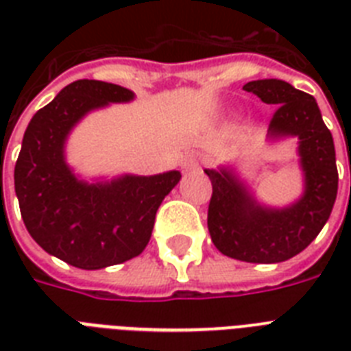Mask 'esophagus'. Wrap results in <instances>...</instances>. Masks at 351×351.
Here are the masks:
<instances>
[{"label":"esophagus","instance_id":"1","mask_svg":"<svg viewBox=\"0 0 351 351\" xmlns=\"http://www.w3.org/2000/svg\"><path fill=\"white\" fill-rule=\"evenodd\" d=\"M182 164H184V167H186V169H197V167H198V158H197V156H193V154H191V156H186Z\"/></svg>","mask_w":351,"mask_h":351}]
</instances>
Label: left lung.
<instances>
[{
	"label": "left lung",
	"mask_w": 351,
	"mask_h": 351,
	"mask_svg": "<svg viewBox=\"0 0 351 351\" xmlns=\"http://www.w3.org/2000/svg\"><path fill=\"white\" fill-rule=\"evenodd\" d=\"M242 89L277 107L267 129L269 140H299L304 191L286 208H271L258 202L230 167L204 169L213 186L208 230L222 255L275 264L306 250L330 219L339 187L335 145L311 95L275 78L247 82Z\"/></svg>",
	"instance_id": "1"
}]
</instances>
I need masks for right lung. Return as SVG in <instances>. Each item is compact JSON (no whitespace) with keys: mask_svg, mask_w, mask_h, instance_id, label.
Listing matches in <instances>:
<instances>
[{"mask_svg":"<svg viewBox=\"0 0 351 351\" xmlns=\"http://www.w3.org/2000/svg\"><path fill=\"white\" fill-rule=\"evenodd\" d=\"M134 93L120 85L78 80L36 112L14 167V189L30 237L52 256L80 269H101L145 250L160 204L180 182V171L153 176L121 175L85 182L65 160L76 123Z\"/></svg>","mask_w":351,"mask_h":351,"instance_id":"add662e5","label":"right lung"}]
</instances>
